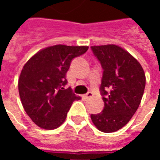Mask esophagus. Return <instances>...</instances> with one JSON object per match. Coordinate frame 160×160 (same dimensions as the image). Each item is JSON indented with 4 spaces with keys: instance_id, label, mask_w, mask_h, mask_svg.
I'll return each mask as SVG.
<instances>
[{
    "instance_id": "esophagus-1",
    "label": "esophagus",
    "mask_w": 160,
    "mask_h": 160,
    "mask_svg": "<svg viewBox=\"0 0 160 160\" xmlns=\"http://www.w3.org/2000/svg\"><path fill=\"white\" fill-rule=\"evenodd\" d=\"M92 96H93V94H92V92H88L87 94H85V96L84 97L86 98H92Z\"/></svg>"
}]
</instances>
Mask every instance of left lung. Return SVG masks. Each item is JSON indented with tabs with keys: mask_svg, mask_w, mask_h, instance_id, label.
Masks as SVG:
<instances>
[{
	"mask_svg": "<svg viewBox=\"0 0 160 160\" xmlns=\"http://www.w3.org/2000/svg\"><path fill=\"white\" fill-rule=\"evenodd\" d=\"M103 68L100 93L104 107L92 114L93 124L104 133L120 129L129 122L141 104L146 86L142 67L134 57L114 44L92 46Z\"/></svg>",
	"mask_w": 160,
	"mask_h": 160,
	"instance_id": "8db88e82",
	"label": "left lung"
}]
</instances>
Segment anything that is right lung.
Wrapping results in <instances>:
<instances>
[{
    "label": "right lung",
    "instance_id": "right-lung-1",
    "mask_svg": "<svg viewBox=\"0 0 160 160\" xmlns=\"http://www.w3.org/2000/svg\"><path fill=\"white\" fill-rule=\"evenodd\" d=\"M87 46H50L35 54L23 67L19 93L26 114L38 127L54 129L64 122L73 101L72 89H65L66 73L73 58L87 52Z\"/></svg>",
    "mask_w": 160,
    "mask_h": 160
}]
</instances>
